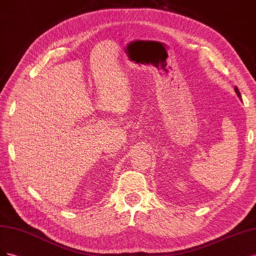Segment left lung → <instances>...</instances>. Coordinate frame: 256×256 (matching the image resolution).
<instances>
[{
    "label": "left lung",
    "mask_w": 256,
    "mask_h": 256,
    "mask_svg": "<svg viewBox=\"0 0 256 256\" xmlns=\"http://www.w3.org/2000/svg\"><path fill=\"white\" fill-rule=\"evenodd\" d=\"M234 89H235V92L237 94V96H238L239 98H240V92H239V90H238V88H237V87H235Z\"/></svg>",
    "instance_id": "obj_1"
}]
</instances>
